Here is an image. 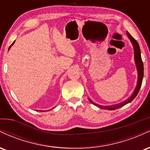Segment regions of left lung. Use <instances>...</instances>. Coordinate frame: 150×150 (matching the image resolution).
Segmentation results:
<instances>
[{"label": "left lung", "instance_id": "1", "mask_svg": "<svg viewBox=\"0 0 150 150\" xmlns=\"http://www.w3.org/2000/svg\"><path fill=\"white\" fill-rule=\"evenodd\" d=\"M127 36H128L129 39L131 42L132 46H133L134 49V58H135V63L136 65V68H137V86H136L135 89H134L133 92L131 94L130 97H128V99H125V101H122V102L119 103V104L111 105V106H102V105H99L97 104H95L93 101L91 100L90 99H89V101L91 103H92L93 104H94L95 106H97V107L102 108V109H107V110H115L116 108H120L122 106H125V104H128V103L131 102V101L135 99L136 96L138 94L139 90H140L141 85H142V79H143V75H144V67H143V63H142V58H141V53H140V46H139L138 43L137 41L134 39L133 37L129 34V32H126Z\"/></svg>", "mask_w": 150, "mask_h": 150}]
</instances>
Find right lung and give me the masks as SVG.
I'll use <instances>...</instances> for the list:
<instances>
[{
  "mask_svg": "<svg viewBox=\"0 0 150 150\" xmlns=\"http://www.w3.org/2000/svg\"><path fill=\"white\" fill-rule=\"evenodd\" d=\"M15 42H13V44H11V45H10V46L9 49H8V51H9V50H10V48H11V46H13V44H14V43H15Z\"/></svg>",
  "mask_w": 150,
  "mask_h": 150,
  "instance_id": "obj_1",
  "label": "right lung"
}]
</instances>
